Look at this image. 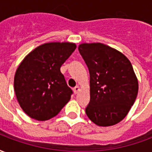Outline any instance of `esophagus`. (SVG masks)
Segmentation results:
<instances>
[{
  "label": "esophagus",
  "mask_w": 152,
  "mask_h": 152,
  "mask_svg": "<svg viewBox=\"0 0 152 152\" xmlns=\"http://www.w3.org/2000/svg\"><path fill=\"white\" fill-rule=\"evenodd\" d=\"M80 90V87L78 86H76V87H75V88L73 89V91H74V94H78Z\"/></svg>",
  "instance_id": "obj_1"
}]
</instances>
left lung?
Segmentation results:
<instances>
[{
  "mask_svg": "<svg viewBox=\"0 0 152 152\" xmlns=\"http://www.w3.org/2000/svg\"><path fill=\"white\" fill-rule=\"evenodd\" d=\"M78 50L90 75L87 116L99 126L116 124L127 115L138 92V81L130 61L120 51L102 43H82Z\"/></svg>",
  "mask_w": 152,
  "mask_h": 152,
  "instance_id": "left-lung-1",
  "label": "left lung"
}]
</instances>
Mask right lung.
I'll return each instance as SVG.
<instances>
[{"label":"right lung","mask_w":152,"mask_h":152,"mask_svg":"<svg viewBox=\"0 0 152 152\" xmlns=\"http://www.w3.org/2000/svg\"><path fill=\"white\" fill-rule=\"evenodd\" d=\"M75 43L49 42L28 53L18 65L14 86L23 112L32 119L47 121L69 102L72 90L60 67L76 50Z\"/></svg>","instance_id":"add662e5"}]
</instances>
